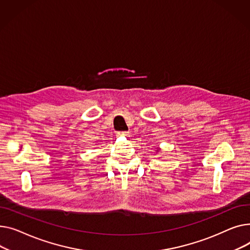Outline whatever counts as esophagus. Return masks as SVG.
<instances>
[{
  "mask_svg": "<svg viewBox=\"0 0 250 250\" xmlns=\"http://www.w3.org/2000/svg\"><path fill=\"white\" fill-rule=\"evenodd\" d=\"M118 135L119 136H127V132H119V133H118Z\"/></svg>",
  "mask_w": 250,
  "mask_h": 250,
  "instance_id": "obj_1",
  "label": "esophagus"
}]
</instances>
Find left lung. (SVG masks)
Masks as SVG:
<instances>
[{
    "instance_id": "left-lung-1",
    "label": "left lung",
    "mask_w": 250,
    "mask_h": 250,
    "mask_svg": "<svg viewBox=\"0 0 250 250\" xmlns=\"http://www.w3.org/2000/svg\"><path fill=\"white\" fill-rule=\"evenodd\" d=\"M156 151H159V149H158V150H156Z\"/></svg>"
}]
</instances>
